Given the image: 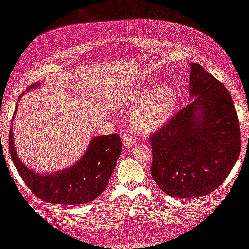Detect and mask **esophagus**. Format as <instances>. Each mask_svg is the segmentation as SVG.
<instances>
[{
  "label": "esophagus",
  "instance_id": "1",
  "mask_svg": "<svg viewBox=\"0 0 249 249\" xmlns=\"http://www.w3.org/2000/svg\"><path fill=\"white\" fill-rule=\"evenodd\" d=\"M135 144V139L129 135H124L122 137V145H124V148H130L131 146H134Z\"/></svg>",
  "mask_w": 249,
  "mask_h": 249
}]
</instances>
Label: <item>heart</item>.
Listing matches in <instances>:
<instances>
[{"label": "heart", "mask_w": 249, "mask_h": 249, "mask_svg": "<svg viewBox=\"0 0 249 249\" xmlns=\"http://www.w3.org/2000/svg\"><path fill=\"white\" fill-rule=\"evenodd\" d=\"M178 94L169 84H154L136 91L127 103L134 108L130 114L132 128L141 134H153L168 124L176 110Z\"/></svg>", "instance_id": "1"}]
</instances>
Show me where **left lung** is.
Masks as SVG:
<instances>
[{
    "mask_svg": "<svg viewBox=\"0 0 249 249\" xmlns=\"http://www.w3.org/2000/svg\"><path fill=\"white\" fill-rule=\"evenodd\" d=\"M190 103L151 137V173L166 195L205 196L224 181L239 158L238 115L227 88L189 63Z\"/></svg>",
    "mask_w": 249,
    "mask_h": 249,
    "instance_id": "obj_1",
    "label": "left lung"
}]
</instances>
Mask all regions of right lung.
I'll list each match as a JSON object with an SVG mask.
<instances>
[{"instance_id":"obj_1","label":"right lung","mask_w":249,"mask_h":249,"mask_svg":"<svg viewBox=\"0 0 249 249\" xmlns=\"http://www.w3.org/2000/svg\"><path fill=\"white\" fill-rule=\"evenodd\" d=\"M42 84V81H37L27 88L26 93L36 89ZM18 102L13 119L18 108ZM9 149L17 171L37 197L44 202L76 205L91 202L107 188L122 151V142L117 134L95 136L90 139L83 156L74 164L49 173L34 171L20 160L13 142L12 127L9 134Z\"/></svg>"}]
</instances>
